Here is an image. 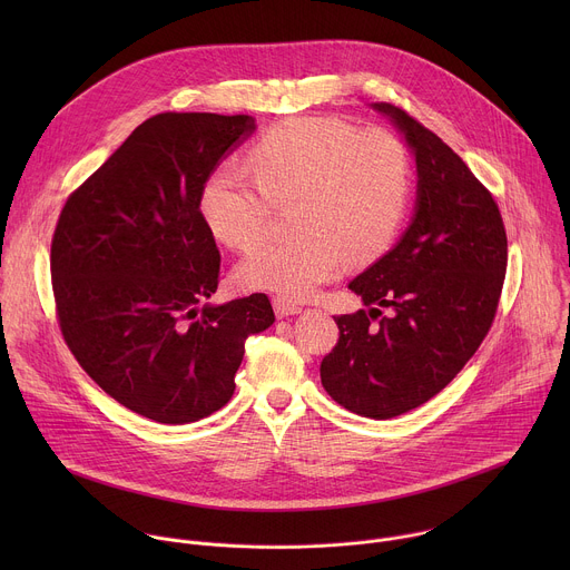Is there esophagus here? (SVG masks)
I'll list each match as a JSON object with an SVG mask.
<instances>
[{"mask_svg": "<svg viewBox=\"0 0 570 570\" xmlns=\"http://www.w3.org/2000/svg\"><path fill=\"white\" fill-rule=\"evenodd\" d=\"M273 308H275V315H277V317H288V315H295V313L302 311V306L295 304V302L288 299V297H275V299H273Z\"/></svg>", "mask_w": 570, "mask_h": 570, "instance_id": "34e87169", "label": "esophagus"}]
</instances>
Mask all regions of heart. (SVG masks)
<instances>
[{"instance_id": "b5f03b06", "label": "heart", "mask_w": 570, "mask_h": 570, "mask_svg": "<svg viewBox=\"0 0 570 570\" xmlns=\"http://www.w3.org/2000/svg\"><path fill=\"white\" fill-rule=\"evenodd\" d=\"M250 171L225 165L203 185L200 214L216 238L250 250L275 209H291L293 238L268 240L236 268L240 286L306 297L334 279L345 257L365 262L394 238L411 203L403 144L330 117L273 126L248 153Z\"/></svg>"}]
</instances>
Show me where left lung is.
Here are the masks:
<instances>
[{
  "label": "left lung",
  "instance_id": "8db88e82",
  "mask_svg": "<svg viewBox=\"0 0 570 570\" xmlns=\"http://www.w3.org/2000/svg\"><path fill=\"white\" fill-rule=\"evenodd\" d=\"M374 108L415 153L417 207L396 246L350 284L370 311L334 315L341 336L320 379L343 409L390 420L444 390L492 330L508 234L494 196L451 146L392 104Z\"/></svg>",
  "mask_w": 570,
  "mask_h": 570
}]
</instances>
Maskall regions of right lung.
Instances as JSON below:
<instances>
[{
  "mask_svg": "<svg viewBox=\"0 0 570 570\" xmlns=\"http://www.w3.org/2000/svg\"><path fill=\"white\" fill-rule=\"evenodd\" d=\"M253 130L248 115H155L69 194L56 223L51 286L69 352L115 401L159 424L223 409L246 338L275 322L264 293L199 306L220 273L200 191Z\"/></svg>",
  "mask_w": 570,
  "mask_h": 570,
  "instance_id": "1",
  "label": "right lung"
}]
</instances>
